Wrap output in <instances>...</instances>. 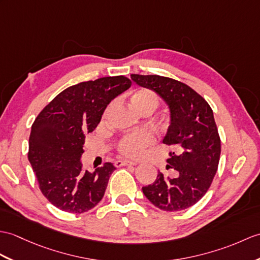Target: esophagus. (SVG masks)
I'll list each match as a JSON object with an SVG mask.
<instances>
[{"instance_id":"1","label":"esophagus","mask_w":260,"mask_h":260,"mask_svg":"<svg viewBox=\"0 0 260 260\" xmlns=\"http://www.w3.org/2000/svg\"><path fill=\"white\" fill-rule=\"evenodd\" d=\"M136 162L135 161H131V160H116L115 161V166L116 167H120V166H135Z\"/></svg>"}]
</instances>
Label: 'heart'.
Instances as JSON below:
<instances>
[{"label":"heart","mask_w":260,"mask_h":260,"mask_svg":"<svg viewBox=\"0 0 260 260\" xmlns=\"http://www.w3.org/2000/svg\"><path fill=\"white\" fill-rule=\"evenodd\" d=\"M131 106L137 113L144 111H154L158 106V96L148 88H138L131 96ZM155 141L153 132L144 129L133 133L119 141L118 150L128 157H140L149 145Z\"/></svg>","instance_id":"1"}]
</instances>
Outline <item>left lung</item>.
<instances>
[{
  "label": "left lung",
  "mask_w": 260,
  "mask_h": 260,
  "mask_svg": "<svg viewBox=\"0 0 260 260\" xmlns=\"http://www.w3.org/2000/svg\"><path fill=\"white\" fill-rule=\"evenodd\" d=\"M140 86L157 93L170 107L171 125L162 143L176 148L170 153L167 168L175 177L158 172L143 192L154 206L178 212L195 205L206 194L218 168L220 138L208 103L186 84L159 75L132 74Z\"/></svg>",
  "instance_id": "left-lung-1"
}]
</instances>
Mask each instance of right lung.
Here are the masks:
<instances>
[{"instance_id":"1","label":"right lung","mask_w":260,"mask_h":260,"mask_svg":"<svg viewBox=\"0 0 260 260\" xmlns=\"http://www.w3.org/2000/svg\"><path fill=\"white\" fill-rule=\"evenodd\" d=\"M131 85L123 75L78 83L54 98L35 118L28 160L42 194L58 209L82 214L102 201L116 168L105 162L93 173L83 170L85 134L96 128L111 101Z\"/></svg>"}]
</instances>
